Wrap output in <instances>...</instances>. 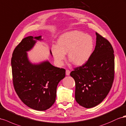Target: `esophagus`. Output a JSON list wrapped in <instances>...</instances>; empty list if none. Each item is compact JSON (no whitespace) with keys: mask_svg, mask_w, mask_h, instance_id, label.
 Masks as SVG:
<instances>
[{"mask_svg":"<svg viewBox=\"0 0 126 126\" xmlns=\"http://www.w3.org/2000/svg\"><path fill=\"white\" fill-rule=\"evenodd\" d=\"M70 74V71L69 70H66V75H69Z\"/></svg>","mask_w":126,"mask_h":126,"instance_id":"1","label":"esophagus"}]
</instances>
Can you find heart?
I'll use <instances>...</instances> for the list:
<instances>
[{
    "label": "heart",
    "mask_w": 126,
    "mask_h": 126,
    "mask_svg": "<svg viewBox=\"0 0 126 126\" xmlns=\"http://www.w3.org/2000/svg\"><path fill=\"white\" fill-rule=\"evenodd\" d=\"M94 41L90 35L79 31H72L62 35L57 44H53L51 51L56 62L62 65L66 58V53L72 62L77 66L87 63L94 48Z\"/></svg>",
    "instance_id": "b5f03b06"
}]
</instances>
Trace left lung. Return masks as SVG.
Segmentation results:
<instances>
[{"label": "left lung", "instance_id": "1", "mask_svg": "<svg viewBox=\"0 0 126 126\" xmlns=\"http://www.w3.org/2000/svg\"><path fill=\"white\" fill-rule=\"evenodd\" d=\"M95 34L96 45L90 58L70 73L75 82V100L86 108L97 106L106 98L114 76L112 46L101 35Z\"/></svg>", "mask_w": 126, "mask_h": 126}]
</instances>
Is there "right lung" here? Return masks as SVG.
<instances>
[{"label": "right lung", "mask_w": 126, "mask_h": 126, "mask_svg": "<svg viewBox=\"0 0 126 126\" xmlns=\"http://www.w3.org/2000/svg\"><path fill=\"white\" fill-rule=\"evenodd\" d=\"M41 36L22 39L13 53L11 64L14 89L22 102L38 111L49 109L55 101L56 89L65 76V70L52 65L48 61L33 64L27 52L34 47ZM52 55V52L50 51Z\"/></svg>", "instance_id": "obj_1"}]
</instances>
